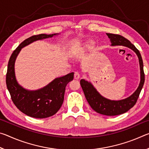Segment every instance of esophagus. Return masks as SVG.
Wrapping results in <instances>:
<instances>
[{
    "label": "esophagus",
    "mask_w": 149,
    "mask_h": 149,
    "mask_svg": "<svg viewBox=\"0 0 149 149\" xmlns=\"http://www.w3.org/2000/svg\"><path fill=\"white\" fill-rule=\"evenodd\" d=\"M79 77H80V75L79 74V73L75 72L74 73V79H79Z\"/></svg>",
    "instance_id": "34e87169"
}]
</instances>
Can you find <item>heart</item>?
<instances>
[{
    "instance_id": "heart-1",
    "label": "heart",
    "mask_w": 149,
    "mask_h": 149,
    "mask_svg": "<svg viewBox=\"0 0 149 149\" xmlns=\"http://www.w3.org/2000/svg\"><path fill=\"white\" fill-rule=\"evenodd\" d=\"M93 45H94V42H93V41H91V40H89V41H85L84 42H83L81 45H79V47L74 48L72 52V55L77 54L80 53V52L85 51V50L90 49L91 48L93 47Z\"/></svg>"
}]
</instances>
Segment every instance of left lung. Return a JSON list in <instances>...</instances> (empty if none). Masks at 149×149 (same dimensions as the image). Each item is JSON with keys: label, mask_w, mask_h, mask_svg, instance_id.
<instances>
[{"label": "left lung", "mask_w": 149, "mask_h": 149, "mask_svg": "<svg viewBox=\"0 0 149 149\" xmlns=\"http://www.w3.org/2000/svg\"><path fill=\"white\" fill-rule=\"evenodd\" d=\"M110 39L111 46H124L133 50L137 55L140 65L141 80L137 90L125 99L120 100H112L103 97L97 91L94 86L87 81L82 79L80 81L81 86L84 91L85 98L88 103L93 110L97 113L106 116H116L123 114L131 109L137 102L139 96L145 83V74L143 71V62L139 51L129 40L122 35L107 33Z\"/></svg>", "instance_id": "left-lung-1"}]
</instances>
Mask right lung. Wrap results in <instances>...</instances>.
Returning <instances> with one entry per match:
<instances>
[{"instance_id": "1", "label": "right lung", "mask_w": 149, "mask_h": 149, "mask_svg": "<svg viewBox=\"0 0 149 149\" xmlns=\"http://www.w3.org/2000/svg\"><path fill=\"white\" fill-rule=\"evenodd\" d=\"M56 35H33L20 43L10 58L6 77L7 88L15 106L30 117L46 118L56 114L64 101L65 87L74 79V74L72 72L64 76L57 77L41 89L29 91L22 87L17 81L14 72L15 61L23 47L35 41L50 38Z\"/></svg>"}]
</instances>
